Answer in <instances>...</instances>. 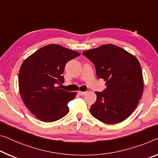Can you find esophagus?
I'll use <instances>...</instances> for the list:
<instances>
[{
    "label": "esophagus",
    "mask_w": 158,
    "mask_h": 158,
    "mask_svg": "<svg viewBox=\"0 0 158 158\" xmlns=\"http://www.w3.org/2000/svg\"><path fill=\"white\" fill-rule=\"evenodd\" d=\"M77 93H78L80 95H84L86 93V92H81V91H78L77 92Z\"/></svg>",
    "instance_id": "1"
}]
</instances>
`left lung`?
I'll use <instances>...</instances> for the list:
<instances>
[{"label":"left lung","mask_w":158,"mask_h":158,"mask_svg":"<svg viewBox=\"0 0 158 158\" xmlns=\"http://www.w3.org/2000/svg\"><path fill=\"white\" fill-rule=\"evenodd\" d=\"M82 54L94 64L98 78L106 81V88L95 92L97 100L90 106L91 114L107 124L125 120L136 108L143 90L138 60L114 44L102 45Z\"/></svg>","instance_id":"left-lung-1"}]
</instances>
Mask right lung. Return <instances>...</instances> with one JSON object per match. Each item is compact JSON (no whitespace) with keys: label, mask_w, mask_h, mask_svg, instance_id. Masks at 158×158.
<instances>
[{"label":"right lung","mask_w":158,"mask_h":158,"mask_svg":"<svg viewBox=\"0 0 158 158\" xmlns=\"http://www.w3.org/2000/svg\"><path fill=\"white\" fill-rule=\"evenodd\" d=\"M81 54L58 44L40 48L24 60L19 71L21 98L39 119L53 122L69 113L68 103L76 93L60 89L65 64Z\"/></svg>","instance_id":"obj_1"}]
</instances>
